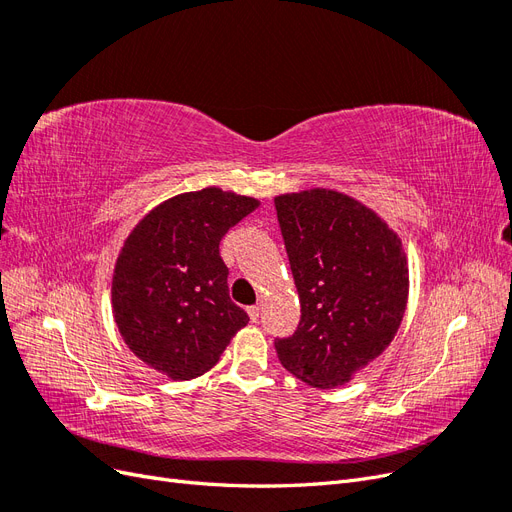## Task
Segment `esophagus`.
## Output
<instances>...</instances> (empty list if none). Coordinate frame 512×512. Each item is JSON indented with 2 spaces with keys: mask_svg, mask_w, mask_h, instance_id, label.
I'll list each match as a JSON object with an SVG mask.
<instances>
[{
  "mask_svg": "<svg viewBox=\"0 0 512 512\" xmlns=\"http://www.w3.org/2000/svg\"><path fill=\"white\" fill-rule=\"evenodd\" d=\"M247 314H250V320H252V322H256V320L260 318V307H258V305L247 307Z\"/></svg>",
  "mask_w": 512,
  "mask_h": 512,
  "instance_id": "esophagus-1",
  "label": "esophagus"
}]
</instances>
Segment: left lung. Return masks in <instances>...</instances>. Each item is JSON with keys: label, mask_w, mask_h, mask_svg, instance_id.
I'll list each match as a JSON object with an SVG mask.
<instances>
[{"label": "left lung", "mask_w": 512, "mask_h": 512, "mask_svg": "<svg viewBox=\"0 0 512 512\" xmlns=\"http://www.w3.org/2000/svg\"><path fill=\"white\" fill-rule=\"evenodd\" d=\"M301 320L275 350L316 389L346 384L393 342L408 303L401 241L346 194L307 190L275 198Z\"/></svg>", "instance_id": "1"}]
</instances>
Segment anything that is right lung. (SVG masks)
I'll return each mask as SVG.
<instances>
[{
	"label": "right lung",
	"mask_w": 512,
	"mask_h": 512,
	"mask_svg": "<svg viewBox=\"0 0 512 512\" xmlns=\"http://www.w3.org/2000/svg\"><path fill=\"white\" fill-rule=\"evenodd\" d=\"M258 200L205 188L166 200L136 224L113 275V314L128 348L173 380L203 376L247 314L228 297L220 241Z\"/></svg>",
	"instance_id": "add662e5"
}]
</instances>
